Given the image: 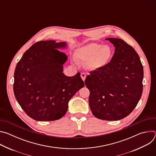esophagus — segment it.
Segmentation results:
<instances>
[{
    "mask_svg": "<svg viewBox=\"0 0 156 156\" xmlns=\"http://www.w3.org/2000/svg\"><path fill=\"white\" fill-rule=\"evenodd\" d=\"M86 76V75L85 73H81V78H82V80H83V81H84V80H85Z\"/></svg>",
    "mask_w": 156,
    "mask_h": 156,
    "instance_id": "34e87169",
    "label": "esophagus"
}]
</instances>
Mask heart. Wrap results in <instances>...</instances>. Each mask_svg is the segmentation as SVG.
Wrapping results in <instances>:
<instances>
[{"label":"heart","mask_w":156,"mask_h":156,"mask_svg":"<svg viewBox=\"0 0 156 156\" xmlns=\"http://www.w3.org/2000/svg\"><path fill=\"white\" fill-rule=\"evenodd\" d=\"M112 55V50L107 45L102 46L96 42H90L79 48L75 51L78 60L86 62V67L95 70L105 66Z\"/></svg>","instance_id":"obj_1"}]
</instances>
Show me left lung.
<instances>
[{
	"label": "left lung",
	"mask_w": 156,
	"mask_h": 156,
	"mask_svg": "<svg viewBox=\"0 0 156 156\" xmlns=\"http://www.w3.org/2000/svg\"><path fill=\"white\" fill-rule=\"evenodd\" d=\"M115 47L110 62L91 72L85 85L90 92L89 104L98 119L113 121L128 116L143 93V66L133 47L119 38H107Z\"/></svg>",
	"instance_id": "8db88e82"
}]
</instances>
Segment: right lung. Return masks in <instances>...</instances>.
<instances>
[{
    "instance_id": "add662e5",
    "label": "right lung",
    "mask_w": 156,
    "mask_h": 156,
    "mask_svg": "<svg viewBox=\"0 0 156 156\" xmlns=\"http://www.w3.org/2000/svg\"><path fill=\"white\" fill-rule=\"evenodd\" d=\"M66 46L65 42L52 40L37 42L17 63L14 94L22 109L35 120L61 119L70 99L84 86L79 72L71 77L62 73L67 57L57 49Z\"/></svg>"
}]
</instances>
